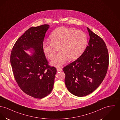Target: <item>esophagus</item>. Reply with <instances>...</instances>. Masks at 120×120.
<instances>
[{"mask_svg": "<svg viewBox=\"0 0 120 120\" xmlns=\"http://www.w3.org/2000/svg\"><path fill=\"white\" fill-rule=\"evenodd\" d=\"M57 72H61L62 71V68H57L56 69Z\"/></svg>", "mask_w": 120, "mask_h": 120, "instance_id": "34e87169", "label": "esophagus"}]
</instances>
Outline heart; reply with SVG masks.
I'll return each mask as SVG.
<instances>
[{
  "instance_id": "b5f03b06",
  "label": "heart",
  "mask_w": 120,
  "mask_h": 120,
  "mask_svg": "<svg viewBox=\"0 0 120 120\" xmlns=\"http://www.w3.org/2000/svg\"><path fill=\"white\" fill-rule=\"evenodd\" d=\"M50 43L44 42L42 50L49 59H52L55 48L59 52L51 62L52 65L60 67L67 59L72 61L78 58L84 52L87 44V37L81 30L62 27L56 29L50 35Z\"/></svg>"
}]
</instances>
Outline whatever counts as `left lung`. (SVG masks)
Instances as JSON below:
<instances>
[{
    "instance_id": "obj_1",
    "label": "left lung",
    "mask_w": 120,
    "mask_h": 120,
    "mask_svg": "<svg viewBox=\"0 0 120 120\" xmlns=\"http://www.w3.org/2000/svg\"><path fill=\"white\" fill-rule=\"evenodd\" d=\"M90 41L83 54L63 68L65 83L68 91L78 97L94 91L107 73L109 54L103 40L87 27Z\"/></svg>"
}]
</instances>
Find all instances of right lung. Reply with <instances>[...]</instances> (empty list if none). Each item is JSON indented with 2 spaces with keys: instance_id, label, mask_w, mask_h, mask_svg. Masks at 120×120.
<instances>
[{
  "instance_id": "right-lung-1",
  "label": "right lung",
  "mask_w": 120,
  "mask_h": 120,
  "mask_svg": "<svg viewBox=\"0 0 120 120\" xmlns=\"http://www.w3.org/2000/svg\"><path fill=\"white\" fill-rule=\"evenodd\" d=\"M48 25L29 28L19 37L11 51L10 63L21 90L35 98L42 99L52 90L56 69L48 65L42 44ZM32 49H31V48ZM32 49L29 56L25 50Z\"/></svg>"
}]
</instances>
